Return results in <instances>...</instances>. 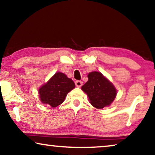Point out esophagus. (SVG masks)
Returning a JSON list of instances; mask_svg holds the SVG:
<instances>
[{
	"mask_svg": "<svg viewBox=\"0 0 155 155\" xmlns=\"http://www.w3.org/2000/svg\"><path fill=\"white\" fill-rule=\"evenodd\" d=\"M75 85L76 87H80L82 85V82L80 81V80H77V81L75 82Z\"/></svg>",
	"mask_w": 155,
	"mask_h": 155,
	"instance_id": "34e87169",
	"label": "esophagus"
}]
</instances>
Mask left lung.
Masks as SVG:
<instances>
[{
	"mask_svg": "<svg viewBox=\"0 0 155 155\" xmlns=\"http://www.w3.org/2000/svg\"><path fill=\"white\" fill-rule=\"evenodd\" d=\"M87 77L88 81L81 89L87 94L91 104L99 109L111 104L117 94L114 84L99 72H91Z\"/></svg>",
	"mask_w": 155,
	"mask_h": 155,
	"instance_id": "obj_1",
	"label": "left lung"
}]
</instances>
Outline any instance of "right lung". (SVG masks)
<instances>
[{
	"label": "right lung",
	"instance_id": "right-lung-1",
	"mask_svg": "<svg viewBox=\"0 0 155 155\" xmlns=\"http://www.w3.org/2000/svg\"><path fill=\"white\" fill-rule=\"evenodd\" d=\"M75 83L64 73H56L39 90L40 100L44 104L56 107L65 100L68 93L75 88Z\"/></svg>",
	"mask_w": 155,
	"mask_h": 155
}]
</instances>
